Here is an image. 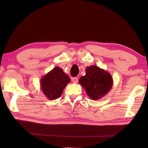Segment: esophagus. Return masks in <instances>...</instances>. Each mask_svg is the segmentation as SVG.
I'll return each instance as SVG.
<instances>
[{"instance_id":"1","label":"esophagus","mask_w":148,"mask_h":148,"mask_svg":"<svg viewBox=\"0 0 148 148\" xmlns=\"http://www.w3.org/2000/svg\"><path fill=\"white\" fill-rule=\"evenodd\" d=\"M72 82H73L74 83H77V81H78L77 77H72Z\"/></svg>"}]
</instances>
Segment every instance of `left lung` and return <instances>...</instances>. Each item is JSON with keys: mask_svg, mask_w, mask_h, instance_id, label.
Listing matches in <instances>:
<instances>
[{"mask_svg": "<svg viewBox=\"0 0 148 148\" xmlns=\"http://www.w3.org/2000/svg\"><path fill=\"white\" fill-rule=\"evenodd\" d=\"M79 82L90 98L99 100L109 92L113 81L108 72L92 65L86 69V74L80 77Z\"/></svg>", "mask_w": 148, "mask_h": 148, "instance_id": "1", "label": "left lung"}]
</instances>
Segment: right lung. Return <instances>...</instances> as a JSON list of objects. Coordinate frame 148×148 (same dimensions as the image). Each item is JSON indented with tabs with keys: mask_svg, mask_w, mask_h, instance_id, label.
Here are the masks:
<instances>
[{
	"mask_svg": "<svg viewBox=\"0 0 148 148\" xmlns=\"http://www.w3.org/2000/svg\"><path fill=\"white\" fill-rule=\"evenodd\" d=\"M71 79L60 67H55L40 79L42 92L49 100L56 99L62 95L64 88Z\"/></svg>",
	"mask_w": 148,
	"mask_h": 148,
	"instance_id": "add662e5",
	"label": "right lung"
}]
</instances>
